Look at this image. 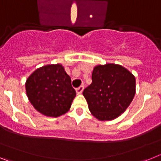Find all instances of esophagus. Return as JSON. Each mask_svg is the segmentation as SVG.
Returning a JSON list of instances; mask_svg holds the SVG:
<instances>
[{
  "label": "esophagus",
  "mask_w": 161,
  "mask_h": 161,
  "mask_svg": "<svg viewBox=\"0 0 161 161\" xmlns=\"http://www.w3.org/2000/svg\"><path fill=\"white\" fill-rule=\"evenodd\" d=\"M83 90H84V86H83V85H80V86L79 88H77V89H76V93H77L78 95L81 94L82 92H83Z\"/></svg>",
  "instance_id": "obj_1"
}]
</instances>
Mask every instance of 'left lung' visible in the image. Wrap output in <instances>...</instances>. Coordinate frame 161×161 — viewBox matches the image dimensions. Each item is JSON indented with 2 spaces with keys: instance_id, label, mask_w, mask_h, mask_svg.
Returning <instances> with one entry per match:
<instances>
[{
  "instance_id": "left-lung-1",
  "label": "left lung",
  "mask_w": 161,
  "mask_h": 161,
  "mask_svg": "<svg viewBox=\"0 0 161 161\" xmlns=\"http://www.w3.org/2000/svg\"><path fill=\"white\" fill-rule=\"evenodd\" d=\"M136 94V77L124 67L115 64L97 65L92 83L83 91L89 109L100 121L120 116Z\"/></svg>"
}]
</instances>
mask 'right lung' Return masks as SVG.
Segmentation results:
<instances>
[{
	"label": "right lung",
	"instance_id": "obj_1",
	"mask_svg": "<svg viewBox=\"0 0 161 161\" xmlns=\"http://www.w3.org/2000/svg\"><path fill=\"white\" fill-rule=\"evenodd\" d=\"M25 92L37 111L54 118L66 114L76 97L70 76L60 64L37 68L25 81Z\"/></svg>",
	"mask_w": 161,
	"mask_h": 161
}]
</instances>
